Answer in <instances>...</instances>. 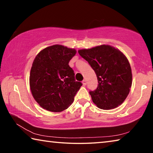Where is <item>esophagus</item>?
Masks as SVG:
<instances>
[{
	"mask_svg": "<svg viewBox=\"0 0 153 153\" xmlns=\"http://www.w3.org/2000/svg\"><path fill=\"white\" fill-rule=\"evenodd\" d=\"M82 84L84 86H86V85L87 84V82H86V79H84L82 81Z\"/></svg>",
	"mask_w": 153,
	"mask_h": 153,
	"instance_id": "34e87169",
	"label": "esophagus"
}]
</instances>
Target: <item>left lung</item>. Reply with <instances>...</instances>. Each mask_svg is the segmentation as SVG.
I'll return each mask as SVG.
<instances>
[{
	"mask_svg": "<svg viewBox=\"0 0 153 153\" xmlns=\"http://www.w3.org/2000/svg\"><path fill=\"white\" fill-rule=\"evenodd\" d=\"M78 53L97 75L98 85L90 91L93 102L99 108L110 110L119 107L129 94L132 74L129 61L119 49L102 45Z\"/></svg>",
	"mask_w": 153,
	"mask_h": 153,
	"instance_id": "1",
	"label": "left lung"
}]
</instances>
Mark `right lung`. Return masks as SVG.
Wrapping results in <instances>:
<instances>
[{
  "mask_svg": "<svg viewBox=\"0 0 153 153\" xmlns=\"http://www.w3.org/2000/svg\"><path fill=\"white\" fill-rule=\"evenodd\" d=\"M74 48L55 45L42 49L34 59L30 74L31 92L41 107L51 112L67 109L82 84L75 79L69 62Z\"/></svg>",
  "mask_w": 153,
  "mask_h": 153,
  "instance_id": "obj_1",
  "label": "right lung"
}]
</instances>
